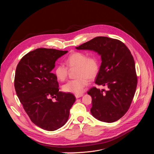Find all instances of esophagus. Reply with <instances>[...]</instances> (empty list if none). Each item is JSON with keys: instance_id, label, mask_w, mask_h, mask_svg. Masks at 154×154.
I'll use <instances>...</instances> for the list:
<instances>
[{"instance_id": "1", "label": "esophagus", "mask_w": 154, "mask_h": 154, "mask_svg": "<svg viewBox=\"0 0 154 154\" xmlns=\"http://www.w3.org/2000/svg\"><path fill=\"white\" fill-rule=\"evenodd\" d=\"M83 94H75V97L77 98V99H78V98H80V97H82L83 96Z\"/></svg>"}]
</instances>
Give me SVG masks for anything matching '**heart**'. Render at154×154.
Returning <instances> with one entry per match:
<instances>
[{
	"label": "heart",
	"instance_id": "b5f03b06",
	"mask_svg": "<svg viewBox=\"0 0 154 154\" xmlns=\"http://www.w3.org/2000/svg\"><path fill=\"white\" fill-rule=\"evenodd\" d=\"M66 64L71 69L77 68L75 80H72L63 86L64 91L80 94L83 93L85 87L88 85L89 80L94 79L97 75L99 71V60L95 55L88 57V55L81 52H75L70 54L66 60ZM54 74L57 79L63 82L66 79L68 74V69L64 64H58L55 70Z\"/></svg>",
	"mask_w": 154,
	"mask_h": 154
}]
</instances>
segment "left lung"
<instances>
[{
    "label": "left lung",
    "instance_id": "left-lung-1",
    "mask_svg": "<svg viewBox=\"0 0 154 154\" xmlns=\"http://www.w3.org/2000/svg\"><path fill=\"white\" fill-rule=\"evenodd\" d=\"M75 48L93 51L101 57L95 83L107 86L108 90L100 91L93 87L88 91L92 97V115L102 122L118 121L128 111L137 88V76L132 55L122 42L105 36L96 37Z\"/></svg>",
    "mask_w": 154,
    "mask_h": 154
}]
</instances>
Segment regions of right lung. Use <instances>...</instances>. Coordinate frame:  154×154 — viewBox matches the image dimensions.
Here are the masks:
<instances>
[{
	"label": "right lung",
	"mask_w": 154,
	"mask_h": 154,
	"mask_svg": "<svg viewBox=\"0 0 154 154\" xmlns=\"http://www.w3.org/2000/svg\"><path fill=\"white\" fill-rule=\"evenodd\" d=\"M68 52L36 49L22 58L16 67V94L32 122L44 130L54 131L63 126L75 101L72 94L59 91L52 72L57 59Z\"/></svg>",
	"instance_id": "1"
}]
</instances>
